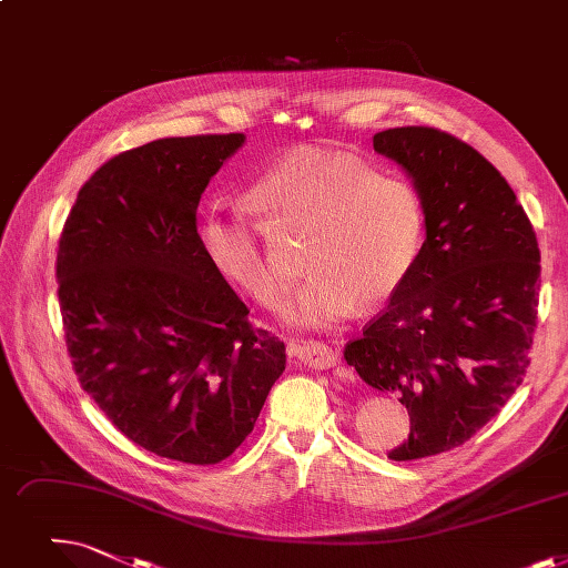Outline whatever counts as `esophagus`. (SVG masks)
<instances>
[{
	"label": "esophagus",
	"mask_w": 568,
	"mask_h": 568,
	"mask_svg": "<svg viewBox=\"0 0 568 568\" xmlns=\"http://www.w3.org/2000/svg\"><path fill=\"white\" fill-rule=\"evenodd\" d=\"M294 357L311 368H317V372L320 368H332L338 359L332 345L320 341H302L300 345H294Z\"/></svg>",
	"instance_id": "esophagus-1"
}]
</instances>
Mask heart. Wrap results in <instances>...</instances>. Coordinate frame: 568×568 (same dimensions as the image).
Returning a JSON list of instances; mask_svg holds the SVG:
<instances>
[{
	"instance_id": "b5f03b06",
	"label": "heart",
	"mask_w": 568,
	"mask_h": 568,
	"mask_svg": "<svg viewBox=\"0 0 568 568\" xmlns=\"http://www.w3.org/2000/svg\"><path fill=\"white\" fill-rule=\"evenodd\" d=\"M248 204L274 230L306 232L311 274L283 304L294 327H329L359 302H387L425 243V204L410 181L320 148H297L271 164L251 185ZM196 232L220 276L260 304L281 297L285 278L266 255L260 225L213 209Z\"/></svg>"
}]
</instances>
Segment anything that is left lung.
I'll return each instance as SVG.
<instances>
[{
	"label": "left lung",
	"instance_id": "1",
	"mask_svg": "<svg viewBox=\"0 0 568 568\" xmlns=\"http://www.w3.org/2000/svg\"><path fill=\"white\" fill-rule=\"evenodd\" d=\"M374 151L420 192V257L343 357L408 408L410 434L387 457L462 446L520 387L536 329L540 253L525 209L476 148L434 128H394Z\"/></svg>",
	"mask_w": 568,
	"mask_h": 568
}]
</instances>
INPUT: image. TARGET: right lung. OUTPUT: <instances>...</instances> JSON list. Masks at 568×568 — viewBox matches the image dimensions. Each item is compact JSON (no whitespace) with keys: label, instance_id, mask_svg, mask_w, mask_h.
I'll return each mask as SVG.
<instances>
[{"label":"right lung","instance_id":"1","mask_svg":"<svg viewBox=\"0 0 568 568\" xmlns=\"http://www.w3.org/2000/svg\"><path fill=\"white\" fill-rule=\"evenodd\" d=\"M243 134L158 139L79 190L58 251L67 351L81 387L136 446L185 464L230 457L285 372L211 266L196 206Z\"/></svg>","mask_w":568,"mask_h":568}]
</instances>
